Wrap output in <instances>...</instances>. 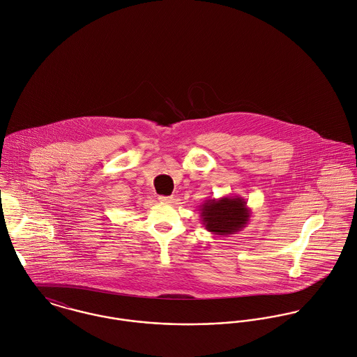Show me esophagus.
<instances>
[{
    "label": "esophagus",
    "mask_w": 357,
    "mask_h": 357,
    "mask_svg": "<svg viewBox=\"0 0 357 357\" xmlns=\"http://www.w3.org/2000/svg\"><path fill=\"white\" fill-rule=\"evenodd\" d=\"M159 201L162 204H171L174 201V198L169 197V196H160Z\"/></svg>",
    "instance_id": "esophagus-1"
}]
</instances>
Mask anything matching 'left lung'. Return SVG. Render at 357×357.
<instances>
[{
	"label": "left lung",
	"mask_w": 357,
	"mask_h": 357,
	"mask_svg": "<svg viewBox=\"0 0 357 357\" xmlns=\"http://www.w3.org/2000/svg\"><path fill=\"white\" fill-rule=\"evenodd\" d=\"M198 211L205 230L216 236L236 234L246 227L250 219L245 198L238 196L205 199Z\"/></svg>",
	"instance_id": "left-lung-1"
}]
</instances>
